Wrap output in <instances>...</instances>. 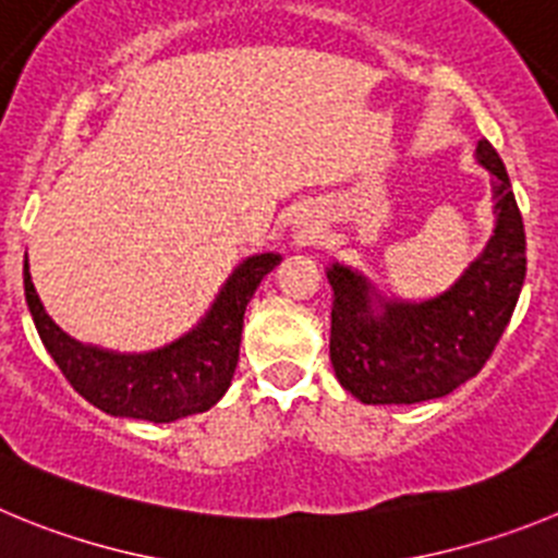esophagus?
Masks as SVG:
<instances>
[{
	"label": "esophagus",
	"instance_id": "obj_1",
	"mask_svg": "<svg viewBox=\"0 0 558 558\" xmlns=\"http://www.w3.org/2000/svg\"><path fill=\"white\" fill-rule=\"evenodd\" d=\"M295 229H299V234H302V236L315 234V226L310 223V220H299V223H295Z\"/></svg>",
	"mask_w": 558,
	"mask_h": 558
}]
</instances>
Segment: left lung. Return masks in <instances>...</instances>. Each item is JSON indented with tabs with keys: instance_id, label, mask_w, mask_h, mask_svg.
I'll return each instance as SVG.
<instances>
[{
	"instance_id": "left-lung-1",
	"label": "left lung",
	"mask_w": 558,
	"mask_h": 558,
	"mask_svg": "<svg viewBox=\"0 0 558 558\" xmlns=\"http://www.w3.org/2000/svg\"><path fill=\"white\" fill-rule=\"evenodd\" d=\"M475 159L492 175L495 229L445 293L388 299L349 265L327 268L335 293L329 360L340 386L366 405L447 397L481 372L509 327L525 282V229L495 147L481 140Z\"/></svg>"
}]
</instances>
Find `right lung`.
I'll use <instances>...</instances> for the list:
<instances>
[{
  "label": "right lung",
  "mask_w": 558,
  "mask_h": 558,
  "mask_svg": "<svg viewBox=\"0 0 558 558\" xmlns=\"http://www.w3.org/2000/svg\"><path fill=\"white\" fill-rule=\"evenodd\" d=\"M282 256H245L231 270L211 307L190 332L153 352H111L63 332L38 299L24 259V299L44 349L69 386L102 413L142 422H175L218 405L240 360L243 315L251 295Z\"/></svg>",
  "instance_id": "obj_1"
}]
</instances>
